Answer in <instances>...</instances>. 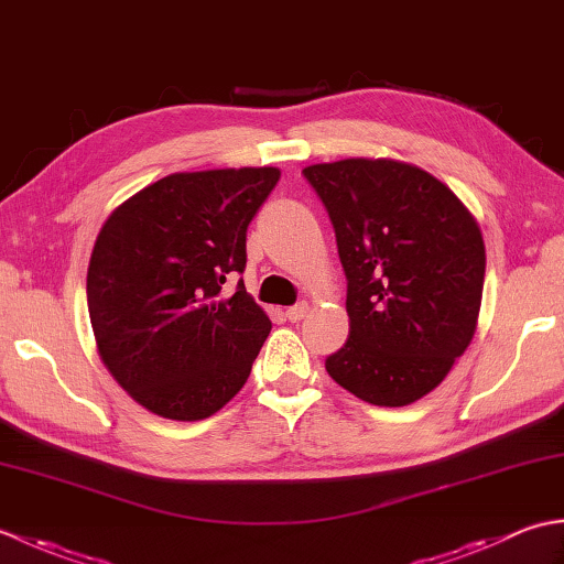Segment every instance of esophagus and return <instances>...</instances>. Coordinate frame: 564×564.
<instances>
[{
  "label": "esophagus",
  "instance_id": "esophagus-1",
  "mask_svg": "<svg viewBox=\"0 0 564 564\" xmlns=\"http://www.w3.org/2000/svg\"><path fill=\"white\" fill-rule=\"evenodd\" d=\"M307 313H310V305L307 303H297V305L285 310V317H289L291 322H301Z\"/></svg>",
  "mask_w": 564,
  "mask_h": 564
}]
</instances>
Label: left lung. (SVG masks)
Masks as SVG:
<instances>
[{
    "mask_svg": "<svg viewBox=\"0 0 564 564\" xmlns=\"http://www.w3.org/2000/svg\"><path fill=\"white\" fill-rule=\"evenodd\" d=\"M349 281V337L325 368L358 400H422L470 346L482 305L485 239L436 176L388 158L310 164Z\"/></svg>",
    "mask_w": 564,
    "mask_h": 564,
    "instance_id": "left-lung-1",
    "label": "left lung"
}]
</instances>
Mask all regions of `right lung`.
<instances>
[{"mask_svg":"<svg viewBox=\"0 0 564 564\" xmlns=\"http://www.w3.org/2000/svg\"><path fill=\"white\" fill-rule=\"evenodd\" d=\"M275 166L176 172L118 206L87 271L104 366L130 398L176 422L208 419L245 388L271 319L239 283L247 227Z\"/></svg>","mask_w":564,"mask_h":564,"instance_id":"1","label":"right lung"}]
</instances>
